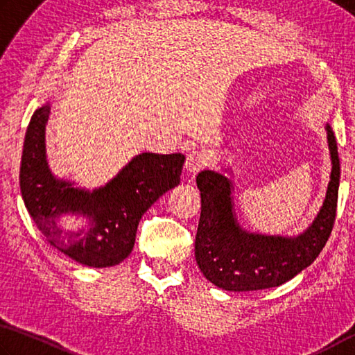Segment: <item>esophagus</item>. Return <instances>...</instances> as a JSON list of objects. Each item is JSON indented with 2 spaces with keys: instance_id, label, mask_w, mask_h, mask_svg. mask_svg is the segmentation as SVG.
<instances>
[{
  "instance_id": "esophagus-1",
  "label": "esophagus",
  "mask_w": 355,
  "mask_h": 355,
  "mask_svg": "<svg viewBox=\"0 0 355 355\" xmlns=\"http://www.w3.org/2000/svg\"><path fill=\"white\" fill-rule=\"evenodd\" d=\"M209 164V155L201 149H193L185 159V170L189 173H198Z\"/></svg>"
}]
</instances>
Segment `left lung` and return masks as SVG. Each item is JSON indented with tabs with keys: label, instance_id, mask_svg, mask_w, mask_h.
<instances>
[{
	"label": "left lung",
	"instance_id": "left-lung-1",
	"mask_svg": "<svg viewBox=\"0 0 355 355\" xmlns=\"http://www.w3.org/2000/svg\"><path fill=\"white\" fill-rule=\"evenodd\" d=\"M326 130L332 157L326 200L312 226L295 239L245 232L234 216L231 182L227 178L215 171L198 174L201 216L195 240V257L207 281L229 291L279 287L320 256L337 216L340 185L337 141L329 124Z\"/></svg>",
	"mask_w": 355,
	"mask_h": 355
}]
</instances>
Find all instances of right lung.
Masks as SVG:
<instances>
[{"instance_id":"obj_1","label":"right lung","mask_w":355,"mask_h":355,"mask_svg":"<svg viewBox=\"0 0 355 355\" xmlns=\"http://www.w3.org/2000/svg\"><path fill=\"white\" fill-rule=\"evenodd\" d=\"M49 104L31 116L20 165V189L35 227L54 248L76 262L105 268L123 262L135 243L141 215L181 182L182 154L143 153L116 178L95 191L79 190L49 171L45 155V126ZM79 213L89 218L85 232H64L60 214Z\"/></svg>"}]
</instances>
